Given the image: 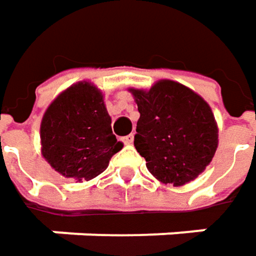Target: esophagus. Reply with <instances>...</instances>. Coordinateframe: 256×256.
Instances as JSON below:
<instances>
[{"label": "esophagus", "instance_id": "obj_1", "mask_svg": "<svg viewBox=\"0 0 256 256\" xmlns=\"http://www.w3.org/2000/svg\"><path fill=\"white\" fill-rule=\"evenodd\" d=\"M120 140L124 142V144H132V142H134V136H132V134H130V136L122 137Z\"/></svg>", "mask_w": 256, "mask_h": 256}]
</instances>
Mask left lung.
<instances>
[{
	"mask_svg": "<svg viewBox=\"0 0 256 256\" xmlns=\"http://www.w3.org/2000/svg\"><path fill=\"white\" fill-rule=\"evenodd\" d=\"M130 92L140 112L134 146L150 174L176 187L202 174L218 147V126L208 103L170 80Z\"/></svg>",
	"mask_w": 256,
	"mask_h": 256,
	"instance_id": "8db88e82",
	"label": "left lung"
}]
</instances>
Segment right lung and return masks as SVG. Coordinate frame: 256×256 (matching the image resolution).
<instances>
[{
	"label": "right lung",
	"mask_w": 256,
	"mask_h": 256,
	"mask_svg": "<svg viewBox=\"0 0 256 256\" xmlns=\"http://www.w3.org/2000/svg\"><path fill=\"white\" fill-rule=\"evenodd\" d=\"M110 124L102 91L86 80L74 84L57 96L42 116V156L66 178L92 180L124 147Z\"/></svg>",
	"instance_id": "add662e5"
}]
</instances>
